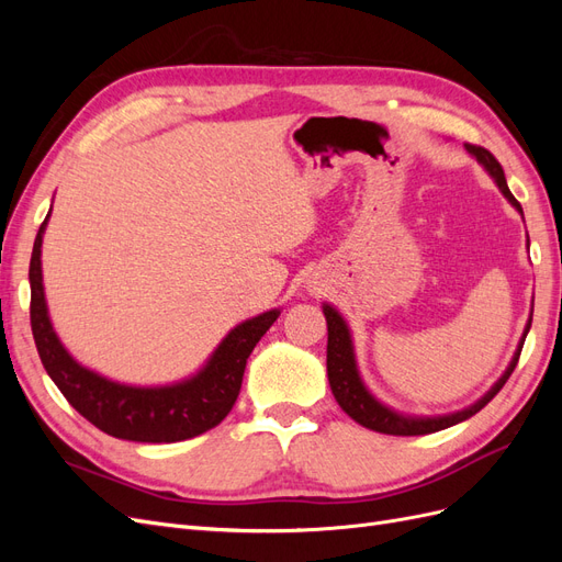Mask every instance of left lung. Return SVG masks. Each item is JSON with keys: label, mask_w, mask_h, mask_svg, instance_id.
<instances>
[{"label": "left lung", "mask_w": 562, "mask_h": 562, "mask_svg": "<svg viewBox=\"0 0 562 562\" xmlns=\"http://www.w3.org/2000/svg\"><path fill=\"white\" fill-rule=\"evenodd\" d=\"M467 149L485 166V171L492 178H495L502 194L508 201H512L514 206L522 213L520 203L516 201L512 190H508L506 178H504V168L495 159V155H492V151H487L485 147L471 145V143H467ZM323 314H326V321H328V380H330V389H333L335 401L339 403V407H342V411L353 422H359L361 427H366L370 431L389 434V436H424V434H434V431H440V429H448V427H452V424L464 422L471 415L483 411V407L499 394V389L506 384V380L512 378V372H514V368L518 366V359H520L522 342H525V339H520V347H518V351L514 356L512 366L506 368L502 380L495 386H492L479 403H473L471 407H467V411L454 413V415L415 419V417L396 415L394 411H389V407H384L380 401H375V398L368 394V389L363 386V382L359 378V370H356L353 347H351V337H349V328H347L345 318L339 316L333 307H328V304H326V307H323ZM530 326H532V318L527 321L525 335H527V330H530Z\"/></svg>", "instance_id": "8db88e82"}]
</instances>
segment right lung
I'll use <instances>...</instances> for the list:
<instances>
[{
	"instance_id": "obj_1",
	"label": "right lung",
	"mask_w": 562,
	"mask_h": 562,
	"mask_svg": "<svg viewBox=\"0 0 562 562\" xmlns=\"http://www.w3.org/2000/svg\"><path fill=\"white\" fill-rule=\"evenodd\" d=\"M46 223L48 215L37 232L30 260V323L40 359L67 403L100 431L138 443H176L217 427L239 396L250 351L281 312L271 310L236 326L192 380L155 389L110 382L81 368L50 326L42 285V234Z\"/></svg>"
}]
</instances>
